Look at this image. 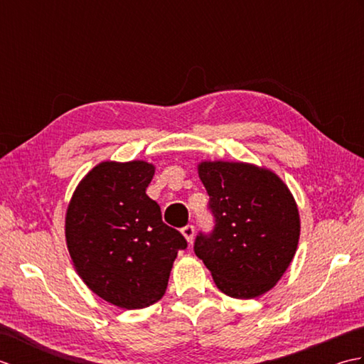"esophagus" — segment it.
Returning <instances> with one entry per match:
<instances>
[{"label": "esophagus", "instance_id": "obj_1", "mask_svg": "<svg viewBox=\"0 0 364 364\" xmlns=\"http://www.w3.org/2000/svg\"><path fill=\"white\" fill-rule=\"evenodd\" d=\"M181 233H183V236H184V237H186V241L191 244V242H192V239H194L196 228H194V225H186V227H183V228H181Z\"/></svg>", "mask_w": 364, "mask_h": 364}]
</instances>
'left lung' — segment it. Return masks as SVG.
Here are the masks:
<instances>
[{
    "label": "left lung",
    "mask_w": 364,
    "mask_h": 364,
    "mask_svg": "<svg viewBox=\"0 0 364 364\" xmlns=\"http://www.w3.org/2000/svg\"><path fill=\"white\" fill-rule=\"evenodd\" d=\"M198 176L210 196V233L194 252L230 297L253 299L272 289L297 249L300 219L288 186L270 170L245 162H202Z\"/></svg>",
    "instance_id": "obj_1"
}]
</instances>
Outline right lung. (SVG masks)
Here are the masks:
<instances>
[{"mask_svg":"<svg viewBox=\"0 0 364 364\" xmlns=\"http://www.w3.org/2000/svg\"><path fill=\"white\" fill-rule=\"evenodd\" d=\"M153 175L144 161L102 162L84 176L67 210L76 272L97 296L125 310L164 296L176 253L188 247L146 196Z\"/></svg>","mask_w":364,"mask_h":364,"instance_id":"right-lung-1","label":"right lung"}]
</instances>
